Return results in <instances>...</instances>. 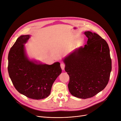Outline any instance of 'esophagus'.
<instances>
[{
	"label": "esophagus",
	"mask_w": 121,
	"mask_h": 121,
	"mask_svg": "<svg viewBox=\"0 0 121 121\" xmlns=\"http://www.w3.org/2000/svg\"><path fill=\"white\" fill-rule=\"evenodd\" d=\"M60 67L62 69V70H64L65 69V65L64 64V63H61V65H60Z\"/></svg>",
	"instance_id": "34e87169"
}]
</instances>
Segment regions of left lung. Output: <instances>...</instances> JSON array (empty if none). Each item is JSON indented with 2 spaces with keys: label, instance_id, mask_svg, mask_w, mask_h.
<instances>
[{
  "label": "left lung",
  "instance_id": "left-lung-1",
  "mask_svg": "<svg viewBox=\"0 0 121 121\" xmlns=\"http://www.w3.org/2000/svg\"><path fill=\"white\" fill-rule=\"evenodd\" d=\"M84 34L88 38L87 44L64 60L65 71L69 77V91L73 96L83 99L92 98L104 89L112 69L106 41L90 31Z\"/></svg>",
  "mask_w": 121,
  "mask_h": 121
}]
</instances>
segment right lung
Here are the masks:
<instances>
[{"label": "right lung", "instance_id": "add662e5", "mask_svg": "<svg viewBox=\"0 0 121 121\" xmlns=\"http://www.w3.org/2000/svg\"><path fill=\"white\" fill-rule=\"evenodd\" d=\"M29 35L18 38L8 54V71L16 89L34 99L46 98L50 94L53 82L61 73L60 63L51 65L37 64L25 56L24 43Z\"/></svg>", "mask_w": 121, "mask_h": 121}]
</instances>
